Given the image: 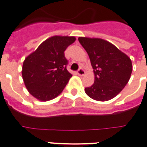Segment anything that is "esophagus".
Here are the masks:
<instances>
[{
	"label": "esophagus",
	"mask_w": 147,
	"mask_h": 147,
	"mask_svg": "<svg viewBox=\"0 0 147 147\" xmlns=\"http://www.w3.org/2000/svg\"><path fill=\"white\" fill-rule=\"evenodd\" d=\"M85 73H86V72H85L84 69H82V68H79V70H78V71H77V74H78L79 76H84Z\"/></svg>",
	"instance_id": "esophagus-1"
}]
</instances>
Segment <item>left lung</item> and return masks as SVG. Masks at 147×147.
<instances>
[{
  "label": "left lung",
  "instance_id": "obj_1",
  "mask_svg": "<svg viewBox=\"0 0 147 147\" xmlns=\"http://www.w3.org/2000/svg\"><path fill=\"white\" fill-rule=\"evenodd\" d=\"M87 52L95 79L85 92L90 98L107 101L114 98L129 82L132 71L131 61L112 43L98 38L79 37Z\"/></svg>",
  "mask_w": 147,
  "mask_h": 147
}]
</instances>
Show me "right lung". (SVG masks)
Here are the masks:
<instances>
[{
    "label": "right lung",
    "instance_id": "add662e5",
    "mask_svg": "<svg viewBox=\"0 0 147 147\" xmlns=\"http://www.w3.org/2000/svg\"><path fill=\"white\" fill-rule=\"evenodd\" d=\"M76 40L74 36H54L38 47L25 59L22 78L29 93L41 101L57 97L72 75L67 70L65 51Z\"/></svg>",
    "mask_w": 147,
    "mask_h": 147
}]
</instances>
